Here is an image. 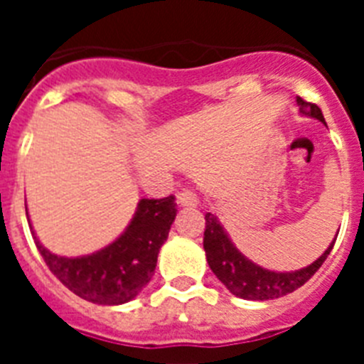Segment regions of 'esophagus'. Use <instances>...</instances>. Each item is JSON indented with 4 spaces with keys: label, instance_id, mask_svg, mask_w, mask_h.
Returning a JSON list of instances; mask_svg holds the SVG:
<instances>
[{
    "label": "esophagus",
    "instance_id": "esophagus-1",
    "mask_svg": "<svg viewBox=\"0 0 364 364\" xmlns=\"http://www.w3.org/2000/svg\"><path fill=\"white\" fill-rule=\"evenodd\" d=\"M176 202H178L182 208H197L198 205V198L193 191H180L178 195H176Z\"/></svg>",
    "mask_w": 364,
    "mask_h": 364
}]
</instances>
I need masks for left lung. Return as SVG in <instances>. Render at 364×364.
<instances>
[{"instance_id":"1","label":"left lung","mask_w":364,"mask_h":364,"mask_svg":"<svg viewBox=\"0 0 364 364\" xmlns=\"http://www.w3.org/2000/svg\"><path fill=\"white\" fill-rule=\"evenodd\" d=\"M297 104L302 117L315 118V120L326 124L323 112L317 105L304 102L302 98H297ZM333 244L336 240H332V244L326 247V252L306 268L295 269V272H272V269L262 268L244 257L231 242L220 220L213 213H205L204 250L208 264H210L211 272L217 275L218 281L226 286L235 297L246 299V301L279 299L301 288L323 266L326 257L332 252Z\"/></svg>"}]
</instances>
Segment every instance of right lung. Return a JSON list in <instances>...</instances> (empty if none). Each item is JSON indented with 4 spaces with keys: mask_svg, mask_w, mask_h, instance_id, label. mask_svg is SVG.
Returning <instances> with one entry per match:
<instances>
[{
    "mask_svg": "<svg viewBox=\"0 0 364 364\" xmlns=\"http://www.w3.org/2000/svg\"><path fill=\"white\" fill-rule=\"evenodd\" d=\"M27 210V205H25ZM176 217L175 197L142 198L129 226L114 242L83 257L50 253L34 235L45 264L73 294L95 304L118 306L129 302L154 275L156 259Z\"/></svg>",
    "mask_w": 364,
    "mask_h": 364,
    "instance_id": "obj_1",
    "label": "right lung"
}]
</instances>
